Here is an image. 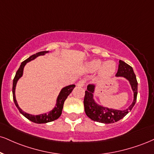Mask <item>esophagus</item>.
<instances>
[{
    "instance_id": "34e87169",
    "label": "esophagus",
    "mask_w": 154,
    "mask_h": 154,
    "mask_svg": "<svg viewBox=\"0 0 154 154\" xmlns=\"http://www.w3.org/2000/svg\"><path fill=\"white\" fill-rule=\"evenodd\" d=\"M85 84V81L83 80V79H81V80H79L78 82L77 83V85L79 87H83Z\"/></svg>"
}]
</instances>
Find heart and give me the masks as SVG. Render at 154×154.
I'll return each instance as SVG.
<instances>
[{"instance_id": "b5f03b06", "label": "heart", "mask_w": 154, "mask_h": 154, "mask_svg": "<svg viewBox=\"0 0 154 154\" xmlns=\"http://www.w3.org/2000/svg\"><path fill=\"white\" fill-rule=\"evenodd\" d=\"M103 62L100 59H95L92 60L88 64V69L90 71L94 72L99 69L101 65H103ZM100 69V75L104 77H110L114 73L116 70V63L112 61H108V62L104 63Z\"/></svg>"}]
</instances>
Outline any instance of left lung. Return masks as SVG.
<instances>
[{
	"label": "left lung",
	"instance_id": "1",
	"mask_svg": "<svg viewBox=\"0 0 154 154\" xmlns=\"http://www.w3.org/2000/svg\"><path fill=\"white\" fill-rule=\"evenodd\" d=\"M116 75L117 77H125L129 81L134 95L133 103L128 107V108L124 110H114L98 105L93 99L95 85H89L88 90L85 91L84 98L85 111L87 116L94 121L105 124L113 123L125 117L136 104L138 94V82L133 68L123 61L120 60L118 69Z\"/></svg>",
	"mask_w": 154,
	"mask_h": 154
}]
</instances>
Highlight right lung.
<instances>
[{
	"label": "right lung",
	"instance_id": "1",
	"mask_svg": "<svg viewBox=\"0 0 154 154\" xmlns=\"http://www.w3.org/2000/svg\"><path fill=\"white\" fill-rule=\"evenodd\" d=\"M49 52L48 51H40V52H38L35 54L31 55V57H29L27 59H26L25 61H23V62L21 63V66L18 68V69L16 72V75H15V77L14 79V81H13V98H14V101L16 106L17 107V108L19 110V112L23 115V116H25L27 119H29L31 121L34 122L35 123H49V122L54 121V120L58 119V118L60 117L61 114H62V109H63V105H64V103L66 99V97H68V95L71 93L73 89L75 88V85H70L69 86H66L65 88H64L61 90L60 93L57 97V103L56 106L54 107V108L52 110H51L49 113H44L38 115V116H33V115H30L29 113H26V112H23V110L20 108L19 106H18L17 101L16 100V96H15V89H16V83H17L18 79L20 77H21V76L23 75V67L24 66L26 65L27 62H30V61L33 60L35 58H36L37 57L41 56V55H44L45 54Z\"/></svg>",
	"mask_w": 154,
	"mask_h": 154
}]
</instances>
